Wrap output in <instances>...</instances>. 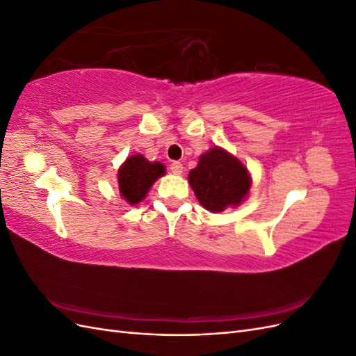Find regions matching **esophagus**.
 Here are the masks:
<instances>
[{
    "instance_id": "esophagus-1",
    "label": "esophagus",
    "mask_w": 356,
    "mask_h": 356,
    "mask_svg": "<svg viewBox=\"0 0 356 356\" xmlns=\"http://www.w3.org/2000/svg\"><path fill=\"white\" fill-rule=\"evenodd\" d=\"M170 170L174 175H181L182 172H184V166H182L181 161H174V163L170 165Z\"/></svg>"
}]
</instances>
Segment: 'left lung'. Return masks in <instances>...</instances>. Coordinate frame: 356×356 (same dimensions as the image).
Instances as JSON below:
<instances>
[{
	"mask_svg": "<svg viewBox=\"0 0 356 356\" xmlns=\"http://www.w3.org/2000/svg\"><path fill=\"white\" fill-rule=\"evenodd\" d=\"M188 182L202 207L220 213L238 208L250 195L252 178L242 161L221 147H212L190 170Z\"/></svg>",
	"mask_w": 356,
	"mask_h": 356,
	"instance_id": "left-lung-1",
	"label": "left lung"
}]
</instances>
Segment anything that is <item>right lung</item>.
Segmentation results:
<instances>
[{
  "label": "right lung",
  "instance_id": "right-lung-1",
  "mask_svg": "<svg viewBox=\"0 0 356 356\" xmlns=\"http://www.w3.org/2000/svg\"><path fill=\"white\" fill-rule=\"evenodd\" d=\"M165 174L166 168L160 161H149L143 154L129 156L117 170L120 196L135 207L147 197L148 190Z\"/></svg>",
  "mask_w": 356,
  "mask_h": 356
}]
</instances>
